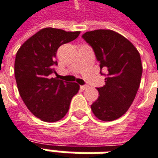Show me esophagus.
<instances>
[{"mask_svg": "<svg viewBox=\"0 0 158 158\" xmlns=\"http://www.w3.org/2000/svg\"><path fill=\"white\" fill-rule=\"evenodd\" d=\"M80 88L82 90H85L86 88H88V85H80Z\"/></svg>", "mask_w": 158, "mask_h": 158, "instance_id": "34e87169", "label": "esophagus"}]
</instances>
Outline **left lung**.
<instances>
[{"label": "left lung", "mask_w": 158, "mask_h": 158, "mask_svg": "<svg viewBox=\"0 0 158 158\" xmlns=\"http://www.w3.org/2000/svg\"><path fill=\"white\" fill-rule=\"evenodd\" d=\"M93 47L101 70H107L106 84L97 88L99 97L91 109L103 122L116 120L128 111L141 83L140 53L126 37L111 30L87 31L82 35Z\"/></svg>", "instance_id": "8db88e82"}]
</instances>
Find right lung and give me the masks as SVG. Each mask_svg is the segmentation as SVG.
Returning a JSON list of instances; mask_svg holds the SVG:
<instances>
[{"label":"right lung","mask_w":158,"mask_h":158,"mask_svg":"<svg viewBox=\"0 0 158 158\" xmlns=\"http://www.w3.org/2000/svg\"><path fill=\"white\" fill-rule=\"evenodd\" d=\"M80 31L44 28L25 41L17 51L15 77L20 96L35 117L46 123L61 120L79 92L75 82L52 78L56 73V54L64 44L73 41Z\"/></svg>","instance_id":"1"}]
</instances>
